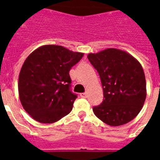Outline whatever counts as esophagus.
<instances>
[{"mask_svg": "<svg viewBox=\"0 0 160 160\" xmlns=\"http://www.w3.org/2000/svg\"><path fill=\"white\" fill-rule=\"evenodd\" d=\"M87 92H82V93L80 94V96L81 98H87Z\"/></svg>", "mask_w": 160, "mask_h": 160, "instance_id": "1", "label": "esophagus"}]
</instances>
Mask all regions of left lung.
<instances>
[{"label": "left lung", "mask_w": 160, "mask_h": 160, "mask_svg": "<svg viewBox=\"0 0 160 160\" xmlns=\"http://www.w3.org/2000/svg\"><path fill=\"white\" fill-rule=\"evenodd\" d=\"M87 58L98 72L104 91L102 104L93 107L95 116L112 127L129 122L140 113L147 97L141 63L115 48L90 53Z\"/></svg>", "instance_id": "1"}]
</instances>
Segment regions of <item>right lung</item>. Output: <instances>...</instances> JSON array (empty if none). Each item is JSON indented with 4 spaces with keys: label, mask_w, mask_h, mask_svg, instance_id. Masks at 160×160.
I'll use <instances>...</instances> for the list:
<instances>
[{
    "label": "right lung",
    "mask_w": 160,
    "mask_h": 160,
    "mask_svg": "<svg viewBox=\"0 0 160 160\" xmlns=\"http://www.w3.org/2000/svg\"><path fill=\"white\" fill-rule=\"evenodd\" d=\"M61 45L38 47L27 56L19 75V96L25 111L42 123L69 113L77 96L69 90V71L83 57Z\"/></svg>",
    "instance_id": "right-lung-1"
}]
</instances>
